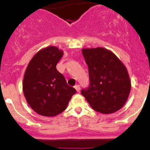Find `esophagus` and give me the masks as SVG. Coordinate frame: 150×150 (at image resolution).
I'll return each mask as SVG.
<instances>
[{
  "label": "esophagus",
  "instance_id": "1",
  "mask_svg": "<svg viewBox=\"0 0 150 150\" xmlns=\"http://www.w3.org/2000/svg\"><path fill=\"white\" fill-rule=\"evenodd\" d=\"M75 89H76V91L77 92H80V85H76V86H75Z\"/></svg>",
  "mask_w": 150,
  "mask_h": 150
}]
</instances>
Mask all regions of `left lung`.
Masks as SVG:
<instances>
[{"instance_id": "left-lung-1", "label": "left lung", "mask_w": 150, "mask_h": 150, "mask_svg": "<svg viewBox=\"0 0 150 150\" xmlns=\"http://www.w3.org/2000/svg\"><path fill=\"white\" fill-rule=\"evenodd\" d=\"M82 55L88 65L90 85L81 94L96 111L109 114L125 104L131 89L126 67L105 48H85Z\"/></svg>"}]
</instances>
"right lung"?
Instances as JSON below:
<instances>
[{
    "label": "right lung",
    "mask_w": 150,
    "mask_h": 150,
    "mask_svg": "<svg viewBox=\"0 0 150 150\" xmlns=\"http://www.w3.org/2000/svg\"><path fill=\"white\" fill-rule=\"evenodd\" d=\"M63 51L54 46L39 50L26 68L22 90L27 102L41 116L53 117L65 111L76 93L56 69Z\"/></svg>",
    "instance_id": "obj_1"
}]
</instances>
